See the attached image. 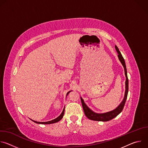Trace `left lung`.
I'll use <instances>...</instances> for the list:
<instances>
[{"mask_svg": "<svg viewBox=\"0 0 148 148\" xmlns=\"http://www.w3.org/2000/svg\"><path fill=\"white\" fill-rule=\"evenodd\" d=\"M115 49L118 53V58L124 67L125 74V76H126V81H125L126 90H125L124 98H123L122 102L121 103V104L115 110H114L112 111L107 112V113H104V114H97V113H95L93 111H92L87 106L86 104L84 103L83 99L81 98V101L84 114H85L86 116L88 119H90L91 120L97 121H108L112 119L113 118H115L118 114H119L122 112V111L123 110V108L124 107L126 98H127V95H128V76H127V71H126V64H125L124 58H123L121 52L119 51V50L116 46H115Z\"/></svg>", "mask_w": 148, "mask_h": 148, "instance_id": "obj_1", "label": "left lung"}]
</instances>
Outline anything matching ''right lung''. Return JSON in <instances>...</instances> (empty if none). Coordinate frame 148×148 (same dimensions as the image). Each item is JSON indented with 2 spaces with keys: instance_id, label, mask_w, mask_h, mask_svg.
Wrapping results in <instances>:
<instances>
[{
  "instance_id": "1",
  "label": "right lung",
  "mask_w": 148,
  "mask_h": 148,
  "mask_svg": "<svg viewBox=\"0 0 148 148\" xmlns=\"http://www.w3.org/2000/svg\"><path fill=\"white\" fill-rule=\"evenodd\" d=\"M70 91H69V92H68V93L67 94V95H68L69 94V93L70 92ZM64 110H65V108H64L63 109V111H62V113L61 114V115L59 116H58L57 118H56V119H53V120H52V121H48V122H37V121H33L34 122H35V123H40V124H51V123H56V122H58L59 121H60L61 119H62V118L63 117V115H64Z\"/></svg>"
}]
</instances>
